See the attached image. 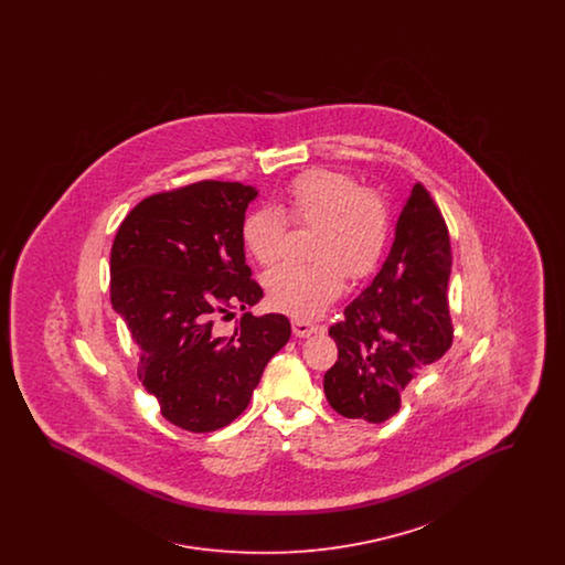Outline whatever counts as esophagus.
Masks as SVG:
<instances>
[{
    "label": "esophagus",
    "instance_id": "obj_1",
    "mask_svg": "<svg viewBox=\"0 0 565 565\" xmlns=\"http://www.w3.org/2000/svg\"><path fill=\"white\" fill-rule=\"evenodd\" d=\"M318 330V326L316 323L307 322V320H302V318H295L292 320V332H295L296 337H309V334H313Z\"/></svg>",
    "mask_w": 565,
    "mask_h": 565
}]
</instances>
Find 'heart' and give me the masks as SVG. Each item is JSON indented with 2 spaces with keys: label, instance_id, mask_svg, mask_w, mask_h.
<instances>
[{
  "label": "heart",
  "instance_id": "b5f03b06",
  "mask_svg": "<svg viewBox=\"0 0 565 565\" xmlns=\"http://www.w3.org/2000/svg\"><path fill=\"white\" fill-rule=\"evenodd\" d=\"M286 222L316 226L313 265H281L269 270V302L296 318H316L343 292L345 275L362 279L375 269L385 237L387 210L373 190H360L350 173L309 169L286 186L277 212L254 210L242 224L245 252L260 265H275L286 249Z\"/></svg>",
  "mask_w": 565,
  "mask_h": 565
}]
</instances>
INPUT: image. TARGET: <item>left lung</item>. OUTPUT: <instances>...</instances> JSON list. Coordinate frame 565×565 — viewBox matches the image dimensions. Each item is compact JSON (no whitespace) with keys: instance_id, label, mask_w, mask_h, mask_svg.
<instances>
[{"instance_id":"left-lung-1","label":"left lung","mask_w":565,"mask_h":565,"mask_svg":"<svg viewBox=\"0 0 565 565\" xmlns=\"http://www.w3.org/2000/svg\"><path fill=\"white\" fill-rule=\"evenodd\" d=\"M449 275L445 217L430 192L415 184L383 267L328 330L339 358L323 375V392L339 415L383 424L401 411L411 379L449 351Z\"/></svg>"}]
</instances>
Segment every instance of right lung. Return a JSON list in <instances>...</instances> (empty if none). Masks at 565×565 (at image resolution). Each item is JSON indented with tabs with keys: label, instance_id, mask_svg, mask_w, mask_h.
<instances>
[{
	"label": "right lung",
	"instance_id": "add662e5",
	"mask_svg": "<svg viewBox=\"0 0 565 565\" xmlns=\"http://www.w3.org/2000/svg\"><path fill=\"white\" fill-rule=\"evenodd\" d=\"M256 196L254 186L215 180L152 194L111 245L109 296L139 350L137 376L182 430L214 431L237 419L292 332L281 313L249 311L231 337L215 328L220 313L263 298L242 243Z\"/></svg>",
	"mask_w": 565,
	"mask_h": 565
}]
</instances>
